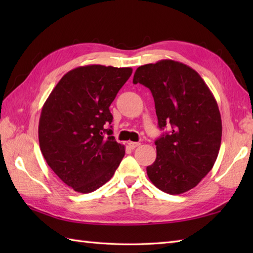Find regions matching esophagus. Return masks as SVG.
I'll return each instance as SVG.
<instances>
[{
	"instance_id": "esophagus-1",
	"label": "esophagus",
	"mask_w": 253,
	"mask_h": 253,
	"mask_svg": "<svg viewBox=\"0 0 253 253\" xmlns=\"http://www.w3.org/2000/svg\"><path fill=\"white\" fill-rule=\"evenodd\" d=\"M128 146H129L130 149H135V148L140 146V142H132V141H130V142H128Z\"/></svg>"
}]
</instances>
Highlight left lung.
<instances>
[{"instance_id":"obj_1","label":"left lung","mask_w":253,"mask_h":253,"mask_svg":"<svg viewBox=\"0 0 253 253\" xmlns=\"http://www.w3.org/2000/svg\"><path fill=\"white\" fill-rule=\"evenodd\" d=\"M133 84L151 91L160 129L157 159L147 168L152 184L169 195L196 187L212 169L222 140V120L211 91L195 69L171 60L137 68Z\"/></svg>"}]
</instances>
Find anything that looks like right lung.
I'll return each mask as SVG.
<instances>
[{
  "instance_id": "1",
  "label": "right lung",
  "mask_w": 253,
  "mask_h": 253,
  "mask_svg": "<svg viewBox=\"0 0 253 253\" xmlns=\"http://www.w3.org/2000/svg\"><path fill=\"white\" fill-rule=\"evenodd\" d=\"M130 67L80 66L64 75L42 107L41 152L75 191L89 193L114 175L125 147L112 136L110 105L130 77ZM106 133L109 136L104 137Z\"/></svg>"
}]
</instances>
